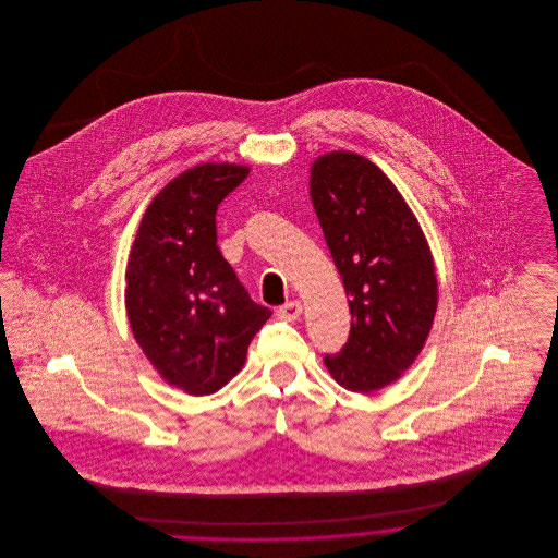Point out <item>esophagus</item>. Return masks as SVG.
I'll return each mask as SVG.
<instances>
[{
	"instance_id": "34e87169",
	"label": "esophagus",
	"mask_w": 558,
	"mask_h": 558,
	"mask_svg": "<svg viewBox=\"0 0 558 558\" xmlns=\"http://www.w3.org/2000/svg\"><path fill=\"white\" fill-rule=\"evenodd\" d=\"M277 316L281 319H286V322H294V319H299L303 316V305H301L299 301H290V303H286L283 307H279Z\"/></svg>"
}]
</instances>
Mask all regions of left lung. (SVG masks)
Instances as JSON below:
<instances>
[{"instance_id": "1", "label": "left lung", "mask_w": 558, "mask_h": 558, "mask_svg": "<svg viewBox=\"0 0 558 558\" xmlns=\"http://www.w3.org/2000/svg\"><path fill=\"white\" fill-rule=\"evenodd\" d=\"M310 195L352 314L348 343L324 365L343 389L374 393L396 383L427 341L438 310L434 257L398 186L372 160L322 155Z\"/></svg>"}]
</instances>
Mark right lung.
<instances>
[{
    "instance_id": "obj_1",
    "label": "right lung",
    "mask_w": 558,
    "mask_h": 558,
    "mask_svg": "<svg viewBox=\"0 0 558 558\" xmlns=\"http://www.w3.org/2000/svg\"><path fill=\"white\" fill-rule=\"evenodd\" d=\"M248 171L199 162L165 184L126 264L124 305L135 341L160 378L189 396L226 387L272 316L248 299L217 246V208Z\"/></svg>"
}]
</instances>
